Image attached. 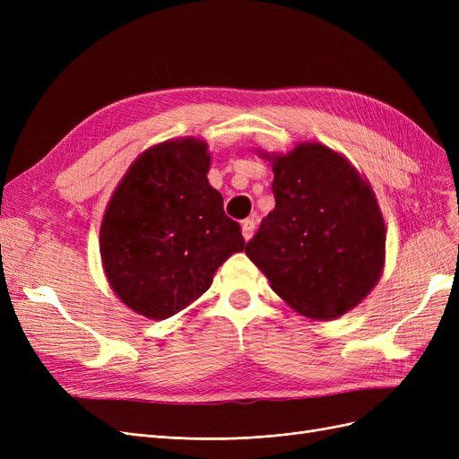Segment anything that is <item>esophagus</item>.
<instances>
[{
  "instance_id": "esophagus-1",
  "label": "esophagus",
  "mask_w": 459,
  "mask_h": 459,
  "mask_svg": "<svg viewBox=\"0 0 459 459\" xmlns=\"http://www.w3.org/2000/svg\"><path fill=\"white\" fill-rule=\"evenodd\" d=\"M241 230H243V238H245V241H251V239H253V235H255V230H256V220H255V218H247V220H243Z\"/></svg>"
}]
</instances>
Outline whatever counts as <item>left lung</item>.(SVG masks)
<instances>
[{"instance_id": "8db88e82", "label": "left lung", "mask_w": 459, "mask_h": 459, "mask_svg": "<svg viewBox=\"0 0 459 459\" xmlns=\"http://www.w3.org/2000/svg\"><path fill=\"white\" fill-rule=\"evenodd\" d=\"M256 152L272 162L275 208L245 255L300 316L341 317L371 293L385 268L377 197L352 162L324 143Z\"/></svg>"}]
</instances>
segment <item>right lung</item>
Segmentation results:
<instances>
[{"label": "right lung", "instance_id": "right-lung-1", "mask_svg": "<svg viewBox=\"0 0 459 459\" xmlns=\"http://www.w3.org/2000/svg\"><path fill=\"white\" fill-rule=\"evenodd\" d=\"M208 170L206 142L178 137L145 149L113 191L100 230L101 264L110 289L135 314L182 312L245 248Z\"/></svg>", "mask_w": 459, "mask_h": 459}]
</instances>
